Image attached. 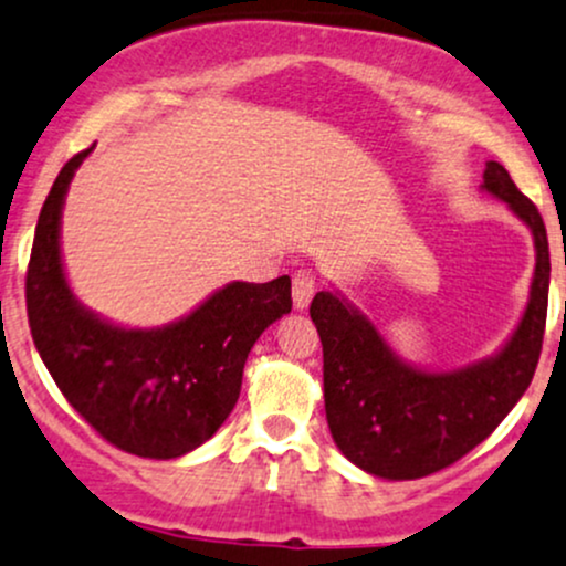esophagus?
Returning a JSON list of instances; mask_svg holds the SVG:
<instances>
[{"label": "esophagus", "mask_w": 566, "mask_h": 566, "mask_svg": "<svg viewBox=\"0 0 566 566\" xmlns=\"http://www.w3.org/2000/svg\"><path fill=\"white\" fill-rule=\"evenodd\" d=\"M316 290V276L312 269H301L295 271L293 276V303L297 312H306L308 303H312Z\"/></svg>", "instance_id": "34e87169"}]
</instances>
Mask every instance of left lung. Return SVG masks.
Instances as JSON below:
<instances>
[{
	"mask_svg": "<svg viewBox=\"0 0 566 566\" xmlns=\"http://www.w3.org/2000/svg\"><path fill=\"white\" fill-rule=\"evenodd\" d=\"M481 188L530 228L537 252L526 312L492 357L446 374L416 368L340 293H316L308 308L325 357L327 427L340 454L370 475L413 481L454 464L496 430L535 376L551 284L545 222L496 160Z\"/></svg>",
	"mask_w": 566,
	"mask_h": 566,
	"instance_id": "8db88e82",
	"label": "left lung"
}]
</instances>
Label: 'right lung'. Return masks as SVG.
<instances>
[{
  "mask_svg": "<svg viewBox=\"0 0 566 566\" xmlns=\"http://www.w3.org/2000/svg\"><path fill=\"white\" fill-rule=\"evenodd\" d=\"M91 150L66 160L36 220L27 271L31 338L70 406L104 440L136 457H182L233 411L247 354L293 308L290 276L231 282L196 312L150 331L93 314L74 297L61 260V209Z\"/></svg>",
  "mask_w": 566,
  "mask_h": 566,
  "instance_id": "1",
  "label": "right lung"
}]
</instances>
